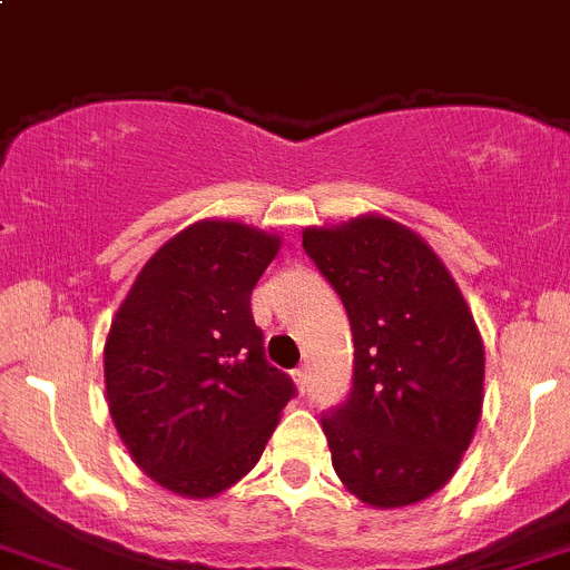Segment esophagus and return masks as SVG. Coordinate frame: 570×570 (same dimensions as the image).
Masks as SVG:
<instances>
[{"mask_svg":"<svg viewBox=\"0 0 570 570\" xmlns=\"http://www.w3.org/2000/svg\"><path fill=\"white\" fill-rule=\"evenodd\" d=\"M292 381H295L297 392H306V386H309V372H306V366L292 368Z\"/></svg>","mask_w":570,"mask_h":570,"instance_id":"esophagus-1","label":"esophagus"}]
</instances>
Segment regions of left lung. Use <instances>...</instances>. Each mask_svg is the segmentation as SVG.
<instances>
[{"label":"left lung","mask_w":570,"mask_h":570,"mask_svg":"<svg viewBox=\"0 0 570 570\" xmlns=\"http://www.w3.org/2000/svg\"><path fill=\"white\" fill-rule=\"evenodd\" d=\"M304 249L355 341L348 397L321 420L341 483L372 509L432 497L483 412L485 352L463 292L420 235L383 215L304 229Z\"/></svg>","instance_id":"left-lung-1"}]
</instances>
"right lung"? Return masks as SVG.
Wrapping results in <instances>:
<instances>
[{"mask_svg":"<svg viewBox=\"0 0 570 570\" xmlns=\"http://www.w3.org/2000/svg\"><path fill=\"white\" fill-rule=\"evenodd\" d=\"M278 235L198 222L145 264L105 343L107 406L136 465L207 500L247 474L295 397L269 366L249 295Z\"/></svg>","mask_w":570,"mask_h":570,"instance_id":"add662e5","label":"right lung"}]
</instances>
